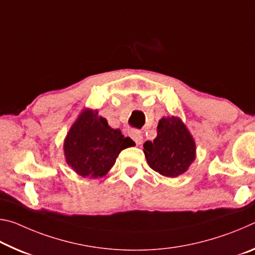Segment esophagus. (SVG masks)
Returning a JSON list of instances; mask_svg holds the SVG:
<instances>
[{
  "mask_svg": "<svg viewBox=\"0 0 255 255\" xmlns=\"http://www.w3.org/2000/svg\"><path fill=\"white\" fill-rule=\"evenodd\" d=\"M128 135L130 138H132V140L135 141L137 145H140L143 143V135H141V132L139 130H136V129H132L128 132Z\"/></svg>",
  "mask_w": 255,
  "mask_h": 255,
  "instance_id": "esophagus-1",
  "label": "esophagus"
}]
</instances>
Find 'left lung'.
I'll return each instance as SVG.
<instances>
[{
    "label": "left lung",
    "mask_w": 255,
    "mask_h": 255,
    "mask_svg": "<svg viewBox=\"0 0 255 255\" xmlns=\"http://www.w3.org/2000/svg\"><path fill=\"white\" fill-rule=\"evenodd\" d=\"M148 165L159 174L175 178L184 173L196 158V145L187 127L174 117L162 118L154 141L144 144Z\"/></svg>",
    "instance_id": "left-lung-1"
}]
</instances>
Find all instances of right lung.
Returning <instances> with one entry per match:
<instances>
[{
    "label": "right lung",
    "instance_id": "add662e5",
    "mask_svg": "<svg viewBox=\"0 0 255 255\" xmlns=\"http://www.w3.org/2000/svg\"><path fill=\"white\" fill-rule=\"evenodd\" d=\"M119 129L108 126L97 111L85 110L73 125L64 143L66 162L84 178H100L109 171L123 149L132 146Z\"/></svg>",
    "mask_w": 255,
    "mask_h": 255
}]
</instances>
